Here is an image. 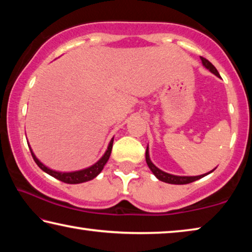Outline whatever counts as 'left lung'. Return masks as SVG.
Instances as JSON below:
<instances>
[{
	"instance_id": "left-lung-1",
	"label": "left lung",
	"mask_w": 252,
	"mask_h": 252,
	"mask_svg": "<svg viewBox=\"0 0 252 252\" xmlns=\"http://www.w3.org/2000/svg\"><path fill=\"white\" fill-rule=\"evenodd\" d=\"M201 61H202V64L207 67L208 70H210L212 73H215L217 76H220L219 72L217 71V69L215 67V65L212 64L211 62H209L207 59H204L201 57ZM146 160H147V163L149 165V168H150L151 171L153 172V174L159 179V180L163 181V182H167V183H171V185H187V183H191L193 182L195 180H199V179L203 178L204 176H207V174L209 173H206V174H201V176H197V177H179V176H173V174H170V173H167V172H163L161 171L160 169H158L155 164L152 163L150 158H149V151H148V148H147V151H146Z\"/></svg>"
}]
</instances>
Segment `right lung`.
<instances>
[{
    "mask_svg": "<svg viewBox=\"0 0 252 252\" xmlns=\"http://www.w3.org/2000/svg\"><path fill=\"white\" fill-rule=\"evenodd\" d=\"M112 146H113V139L110 141V144L108 147V150L104 153V156L101 158V159L96 162L95 164H93L92 167L84 169V170H80V171H75V172H58V171H53L49 168H46L44 164H42L41 162L36 159V157L34 156V153L31 150V155L33 157V160L35 161V163L39 165V168L43 170L44 172H46L50 176L54 177L58 180L64 182V183H70V185H75V183H82V182H87L89 180H92L93 178H95L97 174H99L102 169L105 165L106 162H108L111 151H112Z\"/></svg>",
    "mask_w": 252,
    "mask_h": 252,
    "instance_id": "right-lung-1",
    "label": "right lung"
}]
</instances>
